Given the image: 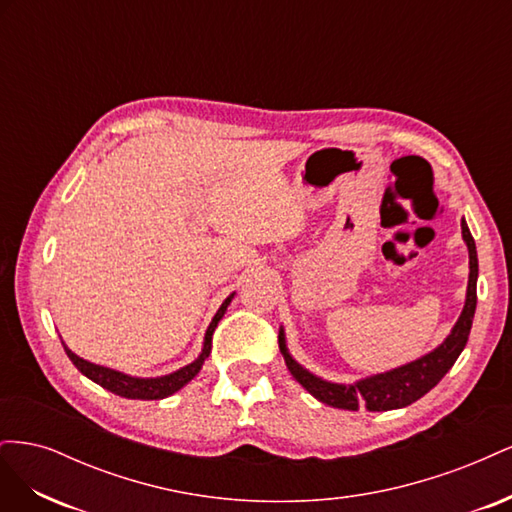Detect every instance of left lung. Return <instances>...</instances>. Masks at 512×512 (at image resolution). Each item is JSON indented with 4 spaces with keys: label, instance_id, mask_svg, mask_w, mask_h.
<instances>
[{
    "label": "left lung",
    "instance_id": "8db88e82",
    "mask_svg": "<svg viewBox=\"0 0 512 512\" xmlns=\"http://www.w3.org/2000/svg\"><path fill=\"white\" fill-rule=\"evenodd\" d=\"M461 232L463 241L468 243L470 252V280H468V297L463 312L453 327L451 335L446 337V342L429 352L423 359L414 363H408L399 369L386 371V374H378L365 378L356 384H333L327 380H320L314 374H309L297 361L292 359L286 350V339L280 331V350L286 359V365L290 374L297 378V382L305 391L312 393L318 401L333 408L342 410H359L365 406L369 412H384L410 406L412 401L421 399L425 393H429L436 386L446 371L451 369L457 361V356L468 344V335L472 329V318L476 312V277H478V258H476V245L470 235V228L466 220H461Z\"/></svg>",
    "mask_w": 512,
    "mask_h": 512
}]
</instances>
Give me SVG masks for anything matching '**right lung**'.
<instances>
[{
    "label": "right lung",
    "mask_w": 512,
    "mask_h": 512,
    "mask_svg": "<svg viewBox=\"0 0 512 512\" xmlns=\"http://www.w3.org/2000/svg\"><path fill=\"white\" fill-rule=\"evenodd\" d=\"M230 301H232V294L222 303V307L218 309V314L213 316L209 329H207V335H205L203 354H200L194 363L181 367L179 371H175V374H170V376H162V378H132V376L121 374V371L89 363V361L81 359V356H76L66 346L64 348H66V354L70 356V361L74 363V367L79 369L81 374H85L89 380H94L96 384H100L102 389L111 391V393H115L119 397H128V399H164L168 395L177 393L181 386L188 384L198 374L200 367H203L205 359H207L209 352H211L213 331H215V327H218V322L222 320V316H224Z\"/></svg>",
    "instance_id": "obj_1"
}]
</instances>
